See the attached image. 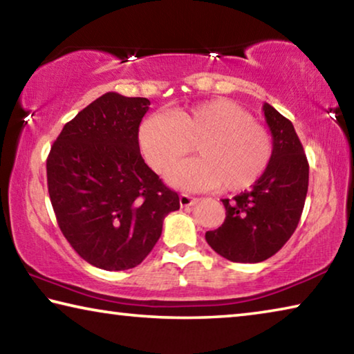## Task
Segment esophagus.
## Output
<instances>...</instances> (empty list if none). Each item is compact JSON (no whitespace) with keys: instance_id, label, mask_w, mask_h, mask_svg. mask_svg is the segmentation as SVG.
Wrapping results in <instances>:
<instances>
[{"instance_id":"1","label":"esophagus","mask_w":354,"mask_h":354,"mask_svg":"<svg viewBox=\"0 0 354 354\" xmlns=\"http://www.w3.org/2000/svg\"><path fill=\"white\" fill-rule=\"evenodd\" d=\"M196 201H198V198H195V196H190V195H187V194H181V195H179V205H181V207L194 206Z\"/></svg>"}]
</instances>
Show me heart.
<instances>
[{"label":"heart","mask_w":354,"mask_h":354,"mask_svg":"<svg viewBox=\"0 0 354 354\" xmlns=\"http://www.w3.org/2000/svg\"><path fill=\"white\" fill-rule=\"evenodd\" d=\"M139 143L158 173L190 151L198 158L176 165L169 181L187 190L241 192L263 176L273 156V140L242 106L226 98L205 101L170 115L154 113L140 124Z\"/></svg>","instance_id":"obj_1"}]
</instances>
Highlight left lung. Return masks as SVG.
<instances>
[{"label": "left lung", "mask_w": 354, "mask_h": 354, "mask_svg": "<svg viewBox=\"0 0 354 354\" xmlns=\"http://www.w3.org/2000/svg\"><path fill=\"white\" fill-rule=\"evenodd\" d=\"M273 137V156L253 189L221 200L226 218L206 241L232 262H262L284 247L301 217L309 184V164L290 120L268 103L262 107Z\"/></svg>", "instance_id": "obj_1"}]
</instances>
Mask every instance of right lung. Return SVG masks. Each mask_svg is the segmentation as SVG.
Instances as JSON below:
<instances>
[{"label":"right lung","mask_w":354,"mask_h":354,"mask_svg":"<svg viewBox=\"0 0 354 354\" xmlns=\"http://www.w3.org/2000/svg\"><path fill=\"white\" fill-rule=\"evenodd\" d=\"M147 98L107 92L65 124L46 159L48 194L64 237L103 270L133 268L159 241L179 196L145 164Z\"/></svg>","instance_id":"add662e5"}]
</instances>
